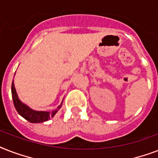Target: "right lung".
Wrapping results in <instances>:
<instances>
[{"label":"right lung","instance_id":"obj_1","mask_svg":"<svg viewBox=\"0 0 158 158\" xmlns=\"http://www.w3.org/2000/svg\"><path fill=\"white\" fill-rule=\"evenodd\" d=\"M11 93H12L14 105H15L16 110L18 111L19 114L22 117H23L30 123H42L50 120L51 118H52L56 114V112L59 110L60 108L61 107L62 103H63V101H62L60 105L57 107V109L52 110V111L35 110H33L32 108H30L28 106H27L19 100L18 95H17V93H16L15 88L14 80L12 82V86H11Z\"/></svg>","mask_w":158,"mask_h":158}]
</instances>
